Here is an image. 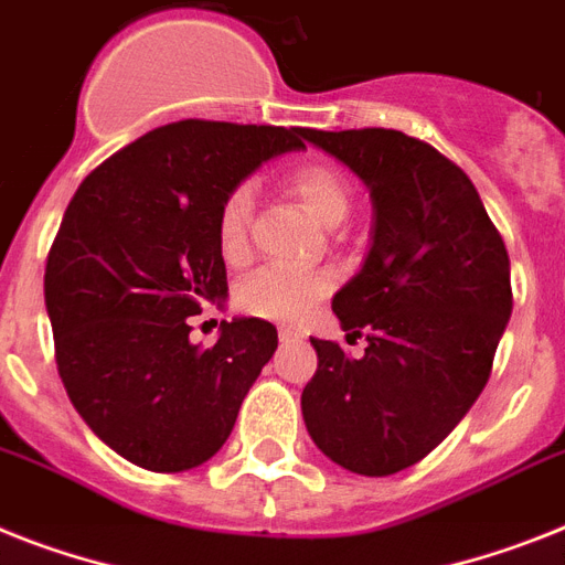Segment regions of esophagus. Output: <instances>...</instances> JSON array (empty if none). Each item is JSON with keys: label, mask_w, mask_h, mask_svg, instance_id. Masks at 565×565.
Masks as SVG:
<instances>
[{"label": "esophagus", "mask_w": 565, "mask_h": 565, "mask_svg": "<svg viewBox=\"0 0 565 565\" xmlns=\"http://www.w3.org/2000/svg\"><path fill=\"white\" fill-rule=\"evenodd\" d=\"M302 334L297 332V329H294V326H279V340H282V343H294V340H300Z\"/></svg>", "instance_id": "esophagus-1"}]
</instances>
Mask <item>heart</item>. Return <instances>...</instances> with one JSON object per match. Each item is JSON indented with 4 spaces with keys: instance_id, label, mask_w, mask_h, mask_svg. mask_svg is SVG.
I'll use <instances>...</instances> for the list:
<instances>
[{
    "instance_id": "obj_1",
    "label": "heart",
    "mask_w": 565,
    "mask_h": 565,
    "mask_svg": "<svg viewBox=\"0 0 565 565\" xmlns=\"http://www.w3.org/2000/svg\"><path fill=\"white\" fill-rule=\"evenodd\" d=\"M288 188L326 227L340 225L352 207V190L334 167L302 164L288 172ZM254 216V190L250 184H236L218 204L216 242L222 259L231 265L248 256V227ZM329 277L323 274H300L288 268H259L236 288V302L248 315L297 323L329 294Z\"/></svg>"
}]
</instances>
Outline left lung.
Listing matches in <instances>:
<instances>
[{
  "instance_id": "8db88e82",
  "label": "left lung",
  "mask_w": 565,
  "mask_h": 565,
  "mask_svg": "<svg viewBox=\"0 0 565 565\" xmlns=\"http://www.w3.org/2000/svg\"><path fill=\"white\" fill-rule=\"evenodd\" d=\"M370 188L372 245L334 294L361 358L311 338L302 422L334 465L390 477L439 447L488 384L511 317V263L473 181L398 129H306Z\"/></svg>"
}]
</instances>
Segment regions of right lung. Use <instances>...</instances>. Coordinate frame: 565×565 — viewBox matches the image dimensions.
<instances>
[{
    "instance_id": "right-lung-1",
    "label": "right lung",
    "mask_w": 565,
    "mask_h": 565,
    "mask_svg": "<svg viewBox=\"0 0 565 565\" xmlns=\"http://www.w3.org/2000/svg\"><path fill=\"white\" fill-rule=\"evenodd\" d=\"M300 126L179 120L92 170L45 265L57 370L97 439L156 473L199 468L231 436L277 349L259 317L222 320L210 349L188 317L227 297L216 213L227 190L302 149Z\"/></svg>"
}]
</instances>
